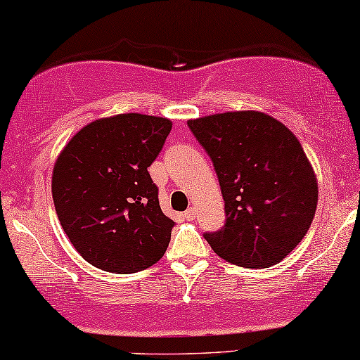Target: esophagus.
<instances>
[{
    "instance_id": "esophagus-1",
    "label": "esophagus",
    "mask_w": 360,
    "mask_h": 360,
    "mask_svg": "<svg viewBox=\"0 0 360 360\" xmlns=\"http://www.w3.org/2000/svg\"><path fill=\"white\" fill-rule=\"evenodd\" d=\"M184 218L188 219V221H193V219L196 218V213H194V210H193V207H191V210H188V211H186V213H184Z\"/></svg>"
}]
</instances>
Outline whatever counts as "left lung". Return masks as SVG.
<instances>
[{"label":"left lung","mask_w":360,"mask_h":360,"mask_svg":"<svg viewBox=\"0 0 360 360\" xmlns=\"http://www.w3.org/2000/svg\"><path fill=\"white\" fill-rule=\"evenodd\" d=\"M213 161L226 223L205 233L216 255L238 266L268 268L292 253L317 210L314 169L298 139L263 112L189 120Z\"/></svg>","instance_id":"left-lung-1"}]
</instances>
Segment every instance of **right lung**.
Returning a JSON list of instances; mask_svg holds the SVG:
<instances>
[{
  "mask_svg": "<svg viewBox=\"0 0 360 360\" xmlns=\"http://www.w3.org/2000/svg\"><path fill=\"white\" fill-rule=\"evenodd\" d=\"M172 122L120 114L85 125L60 153L51 194L68 240L90 265L136 274L166 253L174 221L159 206L147 167L162 150Z\"/></svg>",
  "mask_w": 360,
  "mask_h": 360,
  "instance_id": "obj_1",
  "label": "right lung"
}]
</instances>
